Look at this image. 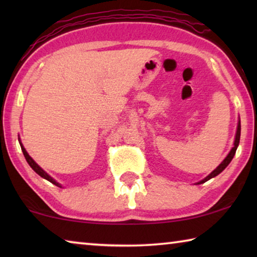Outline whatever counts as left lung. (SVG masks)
<instances>
[{
    "label": "left lung",
    "instance_id": "left-lung-1",
    "mask_svg": "<svg viewBox=\"0 0 257 257\" xmlns=\"http://www.w3.org/2000/svg\"><path fill=\"white\" fill-rule=\"evenodd\" d=\"M239 141H240V121H239V123H238V127H237V134H236V139H234V144H233V147H232V150L230 151V153L228 154V156L227 158H225L224 160H223V162L221 163L219 167H217L214 171H213L211 175H208L205 179H203L202 181H199L198 182V185L199 184H203V182H205V181H207V180H210L211 178H213V177H215V176H217L219 175V173H221L222 172L225 168L228 167V164L231 162V160L233 159V156H234V154H236V151H237V147H238V145H239Z\"/></svg>",
    "mask_w": 257,
    "mask_h": 257
}]
</instances>
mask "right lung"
Returning <instances> with one entry per match:
<instances>
[{"instance_id": "obj_1", "label": "right lung", "mask_w": 257, "mask_h": 257, "mask_svg": "<svg viewBox=\"0 0 257 257\" xmlns=\"http://www.w3.org/2000/svg\"><path fill=\"white\" fill-rule=\"evenodd\" d=\"M20 146H21V150H23V153H24V155H25V159H26V161H27L28 162V164L30 165V167H32V169L33 170L37 173V175H40L42 178H44V179H46V180H49L50 182H52V184H54L55 186H58V187H61L58 182H56L53 178H51L49 175H47V173L43 170V169L40 167V165H38L36 162H35V161L30 158L29 156V154L27 153V152H26V150L24 149V146H23V144H21L20 143Z\"/></svg>"}]
</instances>
